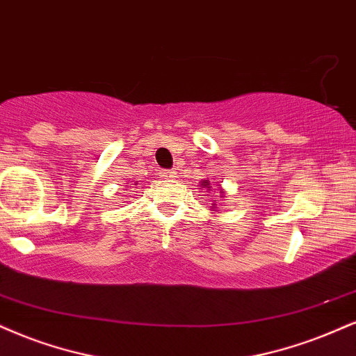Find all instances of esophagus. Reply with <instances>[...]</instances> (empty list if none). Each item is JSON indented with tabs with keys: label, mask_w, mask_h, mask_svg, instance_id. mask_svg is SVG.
I'll list each match as a JSON object with an SVG mask.
<instances>
[{
	"label": "esophagus",
	"mask_w": 356,
	"mask_h": 356,
	"mask_svg": "<svg viewBox=\"0 0 356 356\" xmlns=\"http://www.w3.org/2000/svg\"><path fill=\"white\" fill-rule=\"evenodd\" d=\"M175 170H161V177L162 179H172V177H175Z\"/></svg>",
	"instance_id": "1"
}]
</instances>
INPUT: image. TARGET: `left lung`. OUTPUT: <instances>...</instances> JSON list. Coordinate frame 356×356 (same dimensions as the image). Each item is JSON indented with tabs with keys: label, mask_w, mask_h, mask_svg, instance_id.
I'll use <instances>...</instances> for the list:
<instances>
[{
	"label": "left lung",
	"mask_w": 356,
	"mask_h": 356,
	"mask_svg": "<svg viewBox=\"0 0 356 356\" xmlns=\"http://www.w3.org/2000/svg\"><path fill=\"white\" fill-rule=\"evenodd\" d=\"M199 189H205V191H212V184H211V181H209V179H205V181H202V182H200V187H199ZM219 191H220V197H224V189H222V187L219 186ZM213 192H216V191H213ZM213 205V207H212V211H216V212H219V209H217V205L216 204H212Z\"/></svg>",
	"instance_id": "8db88e82"
}]
</instances>
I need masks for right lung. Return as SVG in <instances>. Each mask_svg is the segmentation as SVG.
Returning a JSON list of instances; mask_svg holds the SVG:
<instances>
[{"label":"right lung","mask_w":356,"mask_h":356,"mask_svg":"<svg viewBox=\"0 0 356 356\" xmlns=\"http://www.w3.org/2000/svg\"><path fill=\"white\" fill-rule=\"evenodd\" d=\"M134 186H137V181H136V182H134Z\"/></svg>","instance_id":"1"}]
</instances>
